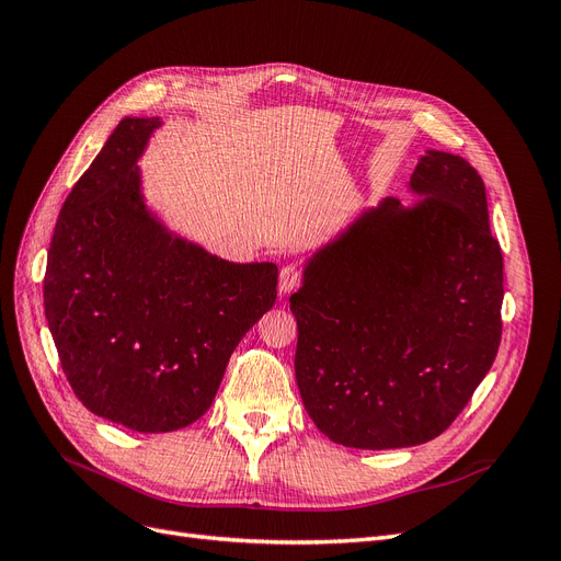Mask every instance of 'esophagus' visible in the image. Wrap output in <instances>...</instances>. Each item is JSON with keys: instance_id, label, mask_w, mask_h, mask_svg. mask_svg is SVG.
<instances>
[{"instance_id": "1", "label": "esophagus", "mask_w": 561, "mask_h": 561, "mask_svg": "<svg viewBox=\"0 0 561 561\" xmlns=\"http://www.w3.org/2000/svg\"><path fill=\"white\" fill-rule=\"evenodd\" d=\"M301 283V271L297 266H283L280 268V278H278V290L283 295H290L293 290H297Z\"/></svg>"}]
</instances>
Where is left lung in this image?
I'll use <instances>...</instances> for the list:
<instances>
[{"label":"left lung","mask_w":561,"mask_h":561,"mask_svg":"<svg viewBox=\"0 0 561 561\" xmlns=\"http://www.w3.org/2000/svg\"><path fill=\"white\" fill-rule=\"evenodd\" d=\"M423 198H383L304 266L290 297L295 375L332 443L400 449L445 433L494 365L503 254L484 182L428 149L410 178Z\"/></svg>","instance_id":"1"}]
</instances>
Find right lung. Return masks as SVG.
<instances>
[{
	"mask_svg": "<svg viewBox=\"0 0 561 561\" xmlns=\"http://www.w3.org/2000/svg\"><path fill=\"white\" fill-rule=\"evenodd\" d=\"M159 126V116H126L114 128L62 203L44 276L75 396L138 433H171L208 412L278 285L276 264L227 262L147 208L138 159Z\"/></svg>",
	"mask_w": 561,
	"mask_h": 561,
	"instance_id": "right-lung-1",
	"label": "right lung"
}]
</instances>
